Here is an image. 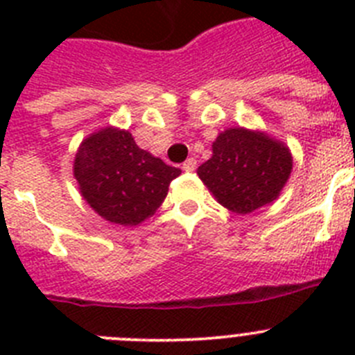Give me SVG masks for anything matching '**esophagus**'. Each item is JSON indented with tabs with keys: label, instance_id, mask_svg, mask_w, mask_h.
Returning a JSON list of instances; mask_svg holds the SVG:
<instances>
[{
	"label": "esophagus",
	"instance_id": "obj_1",
	"mask_svg": "<svg viewBox=\"0 0 355 355\" xmlns=\"http://www.w3.org/2000/svg\"><path fill=\"white\" fill-rule=\"evenodd\" d=\"M196 167H197L196 158H188L187 162L183 163V171L184 172H193V171H196Z\"/></svg>",
	"mask_w": 355,
	"mask_h": 355
}]
</instances>
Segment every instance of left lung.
<instances>
[{"mask_svg":"<svg viewBox=\"0 0 355 355\" xmlns=\"http://www.w3.org/2000/svg\"><path fill=\"white\" fill-rule=\"evenodd\" d=\"M211 147V158L197 168V174L229 211L247 215L270 205L290 180V149L265 131L227 128Z\"/></svg>","mask_w":355,"mask_h":355,"instance_id":"left-lung-1","label":"left lung"}]
</instances>
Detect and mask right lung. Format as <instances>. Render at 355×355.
<instances>
[{
	"label": "right lung",
	"instance_id": "right-lung-1",
	"mask_svg": "<svg viewBox=\"0 0 355 355\" xmlns=\"http://www.w3.org/2000/svg\"><path fill=\"white\" fill-rule=\"evenodd\" d=\"M72 172L87 205L119 225H139L155 215L171 181L181 174L140 149L130 131L114 126L94 131L80 144Z\"/></svg>",
	"mask_w": 355,
	"mask_h": 355
}]
</instances>
